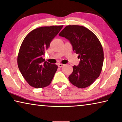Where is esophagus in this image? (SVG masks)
Masks as SVG:
<instances>
[{"label":"esophagus","mask_w":122,"mask_h":122,"mask_svg":"<svg viewBox=\"0 0 122 122\" xmlns=\"http://www.w3.org/2000/svg\"><path fill=\"white\" fill-rule=\"evenodd\" d=\"M64 66V64H62V63H59L58 64V66L60 67H62Z\"/></svg>","instance_id":"obj_1"}]
</instances>
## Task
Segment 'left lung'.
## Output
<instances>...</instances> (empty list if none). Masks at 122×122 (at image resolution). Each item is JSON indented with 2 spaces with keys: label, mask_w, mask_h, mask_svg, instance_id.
<instances>
[{
  "label": "left lung",
  "mask_w": 122,
  "mask_h": 122,
  "mask_svg": "<svg viewBox=\"0 0 122 122\" xmlns=\"http://www.w3.org/2000/svg\"><path fill=\"white\" fill-rule=\"evenodd\" d=\"M59 35L70 41L80 59L78 66H73L70 82L80 88L90 86L99 76L103 63V50L99 39L93 32L80 25H68Z\"/></svg>",
  "instance_id": "1"
}]
</instances>
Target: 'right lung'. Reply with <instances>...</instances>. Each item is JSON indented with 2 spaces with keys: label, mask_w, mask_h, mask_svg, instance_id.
<instances>
[{
  "label": "right lung",
  "mask_w": 122,
  "mask_h": 122,
  "mask_svg": "<svg viewBox=\"0 0 122 122\" xmlns=\"http://www.w3.org/2000/svg\"><path fill=\"white\" fill-rule=\"evenodd\" d=\"M62 27L59 25L39 27L29 32L24 39L18 53V66L31 86L43 88L52 81L58 66L45 61L42 56Z\"/></svg>",
  "instance_id": "right-lung-1"
}]
</instances>
